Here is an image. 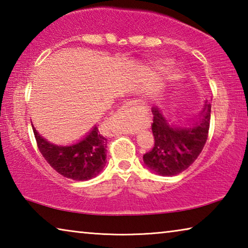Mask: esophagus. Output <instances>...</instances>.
<instances>
[{
	"instance_id": "34e87169",
	"label": "esophagus",
	"mask_w": 248,
	"mask_h": 248,
	"mask_svg": "<svg viewBox=\"0 0 248 248\" xmlns=\"http://www.w3.org/2000/svg\"><path fill=\"white\" fill-rule=\"evenodd\" d=\"M144 109V104L143 102H141V100H129V102L125 103L123 108H121V112H123L124 115H127V116H136L139 114V112L143 111ZM131 134L137 133V129H130L129 131Z\"/></svg>"
}]
</instances>
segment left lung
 I'll use <instances>...</instances> for the list:
<instances>
[{
	"label": "left lung",
	"mask_w": 248,
	"mask_h": 248,
	"mask_svg": "<svg viewBox=\"0 0 248 248\" xmlns=\"http://www.w3.org/2000/svg\"><path fill=\"white\" fill-rule=\"evenodd\" d=\"M152 112L154 146L143 155L144 164L162 176L182 173L196 161L207 142L211 105L205 102L201 119L188 128L170 125L156 107L152 108Z\"/></svg>",
	"instance_id": "1"
}]
</instances>
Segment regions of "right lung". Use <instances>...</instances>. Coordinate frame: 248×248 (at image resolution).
Listing matches in <instances>:
<instances>
[{
  "label": "right lung",
  "mask_w": 248,
  "mask_h": 248,
  "mask_svg": "<svg viewBox=\"0 0 248 248\" xmlns=\"http://www.w3.org/2000/svg\"><path fill=\"white\" fill-rule=\"evenodd\" d=\"M37 146L46 161L59 174L73 180H89L98 175L106 164L107 139L98 127L78 143L61 146L45 140L32 125Z\"/></svg>",
  "instance_id": "right-lung-1"
}]
</instances>
